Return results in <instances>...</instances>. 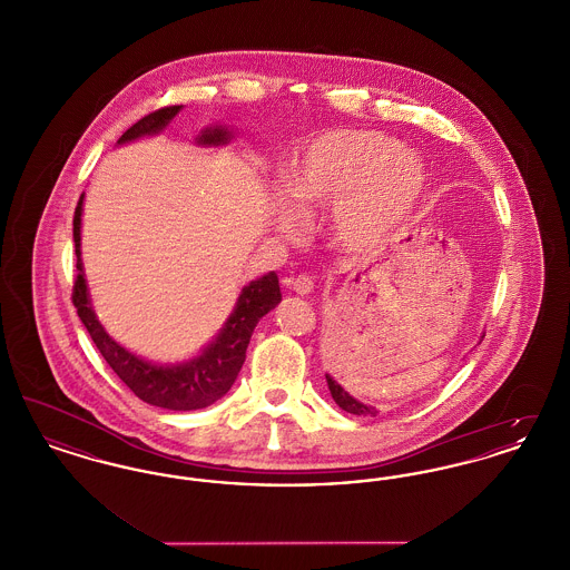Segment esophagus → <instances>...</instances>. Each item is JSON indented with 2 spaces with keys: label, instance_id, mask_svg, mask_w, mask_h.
<instances>
[{
  "label": "esophagus",
  "instance_id": "obj_1",
  "mask_svg": "<svg viewBox=\"0 0 570 570\" xmlns=\"http://www.w3.org/2000/svg\"><path fill=\"white\" fill-rule=\"evenodd\" d=\"M293 291L301 295V297L309 295L314 291V279L309 275H298V277L293 279Z\"/></svg>",
  "mask_w": 570,
  "mask_h": 570
}]
</instances>
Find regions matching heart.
Masks as SVG:
<instances>
[{
  "label": "heart",
  "mask_w": 570,
  "mask_h": 570,
  "mask_svg": "<svg viewBox=\"0 0 570 570\" xmlns=\"http://www.w3.org/2000/svg\"><path fill=\"white\" fill-rule=\"evenodd\" d=\"M430 186L425 160L379 130H326L291 164L288 188L305 207L328 209L331 242L351 252L384 244L414 214ZM297 207L279 203V226L295 230Z\"/></svg>",
  "instance_id": "b5f03b06"
}]
</instances>
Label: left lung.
<instances>
[{"instance_id":"obj_1","label":"left lung","mask_w":570,"mask_h":570,"mask_svg":"<svg viewBox=\"0 0 570 570\" xmlns=\"http://www.w3.org/2000/svg\"><path fill=\"white\" fill-rule=\"evenodd\" d=\"M326 376V384H328V391H331V397L335 400V404L342 407V410H346V412H351V414H356V416H376L379 414V410L374 406H367V404H363V402H358L356 397H353L337 380H333V376Z\"/></svg>"}]
</instances>
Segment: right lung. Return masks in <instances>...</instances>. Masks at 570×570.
<instances>
[{
	"label": "right lung",
	"mask_w": 570,
	"mask_h": 570,
	"mask_svg": "<svg viewBox=\"0 0 570 570\" xmlns=\"http://www.w3.org/2000/svg\"><path fill=\"white\" fill-rule=\"evenodd\" d=\"M181 109L184 107H166V109L149 112L147 117L136 121L130 130H126L117 140V145L132 142L142 136L160 135ZM233 136H235L233 130L226 126H209L200 130V135L194 138V142L200 147H219L230 142ZM82 198L85 194L79 198V205L75 212V230H72L77 272H79L72 301L96 348L107 358L112 372L126 382V386L138 400L151 406L166 407V410H198V407L212 406L230 391L233 382L239 376L249 337L258 325V321L265 314H269L282 301L277 273H265L244 286L230 316L217 331L216 337L200 353L194 354L186 361L168 363V365L147 361L124 348L119 342H115L94 312L81 261Z\"/></svg>",
	"instance_id": "1"
}]
</instances>
